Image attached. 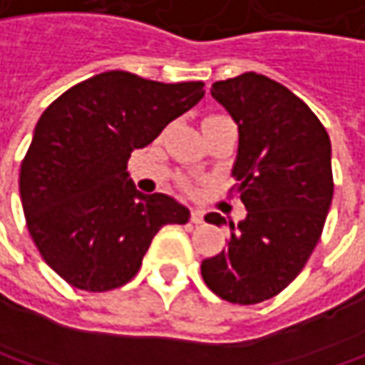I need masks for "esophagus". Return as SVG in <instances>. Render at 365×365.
Listing matches in <instances>:
<instances>
[{
    "label": "esophagus",
    "instance_id": "34e87169",
    "mask_svg": "<svg viewBox=\"0 0 365 365\" xmlns=\"http://www.w3.org/2000/svg\"><path fill=\"white\" fill-rule=\"evenodd\" d=\"M190 221H192V223H196V225H198V223H202V221H205V213H202V211H198V209H194V211L190 213Z\"/></svg>",
    "mask_w": 365,
    "mask_h": 365
}]
</instances>
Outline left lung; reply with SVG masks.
I'll return each instance as SVG.
<instances>
[{"instance_id":"1","label":"left lung","mask_w":365,"mask_h":365,"mask_svg":"<svg viewBox=\"0 0 365 365\" xmlns=\"http://www.w3.org/2000/svg\"><path fill=\"white\" fill-rule=\"evenodd\" d=\"M211 96L238 125L232 175L249 213L230 221L227 249L200 272L223 301L255 305L301 274L322 236L334 192L330 138L301 98L265 75L217 81ZM205 219L225 223L219 213Z\"/></svg>"}]
</instances>
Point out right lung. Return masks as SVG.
Returning <instances> with one entry per match:
<instances>
[{
	"label": "right lung",
	"mask_w": 365,
	"mask_h": 365,
	"mask_svg": "<svg viewBox=\"0 0 365 365\" xmlns=\"http://www.w3.org/2000/svg\"><path fill=\"white\" fill-rule=\"evenodd\" d=\"M202 87L108 71L46 108L20 165V200L35 247L62 280L87 292L118 288L163 225L187 223L175 198L135 190L127 160L196 106Z\"/></svg>",
	"instance_id": "right-lung-1"
}]
</instances>
